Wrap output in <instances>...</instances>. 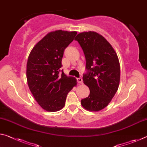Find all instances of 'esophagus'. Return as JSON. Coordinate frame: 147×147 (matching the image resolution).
<instances>
[{
    "label": "esophagus",
    "mask_w": 147,
    "mask_h": 147,
    "mask_svg": "<svg viewBox=\"0 0 147 147\" xmlns=\"http://www.w3.org/2000/svg\"><path fill=\"white\" fill-rule=\"evenodd\" d=\"M77 82H78L79 84H82L83 79H82V76H80L78 78H77Z\"/></svg>",
    "instance_id": "34e87169"
}]
</instances>
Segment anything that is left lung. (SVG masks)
Returning <instances> with one entry per match:
<instances>
[{
	"label": "left lung",
	"mask_w": 147,
	"mask_h": 147,
	"mask_svg": "<svg viewBox=\"0 0 147 147\" xmlns=\"http://www.w3.org/2000/svg\"><path fill=\"white\" fill-rule=\"evenodd\" d=\"M74 39L85 55L87 72L83 80L90 90L88 97L82 99V106L89 111H100L108 105L119 88L121 71L117 55L96 32H82Z\"/></svg>",
	"instance_id": "left-lung-1"
}]
</instances>
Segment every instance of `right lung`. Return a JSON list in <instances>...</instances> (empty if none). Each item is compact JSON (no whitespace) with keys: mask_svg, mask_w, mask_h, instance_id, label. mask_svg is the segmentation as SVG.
<instances>
[{"mask_svg":"<svg viewBox=\"0 0 147 147\" xmlns=\"http://www.w3.org/2000/svg\"><path fill=\"white\" fill-rule=\"evenodd\" d=\"M76 32L56 30L47 34L32 49L26 65L29 89L39 105L47 111H57L65 106L67 95L76 80L67 76L61 60Z\"/></svg>","mask_w":147,"mask_h":147,"instance_id":"1","label":"right lung"}]
</instances>
